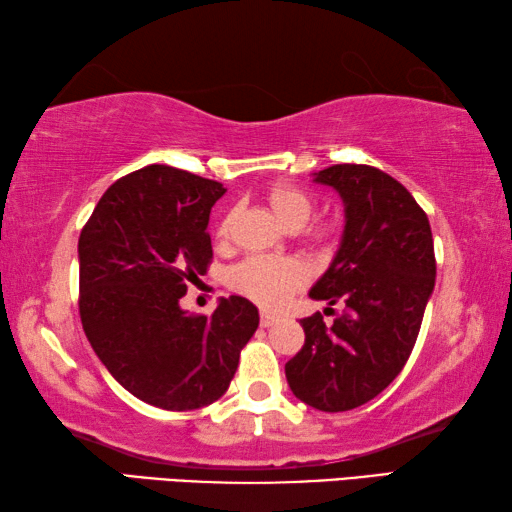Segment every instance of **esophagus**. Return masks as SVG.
I'll use <instances>...</instances> for the list:
<instances>
[{
  "label": "esophagus",
  "mask_w": 512,
  "mask_h": 512,
  "mask_svg": "<svg viewBox=\"0 0 512 512\" xmlns=\"http://www.w3.org/2000/svg\"><path fill=\"white\" fill-rule=\"evenodd\" d=\"M276 324V317L272 315V312H261V326L263 328H270Z\"/></svg>",
  "instance_id": "34e87169"
}]
</instances>
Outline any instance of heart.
Segmentation results:
<instances>
[{"label":"heart","mask_w":512,"mask_h":512,"mask_svg":"<svg viewBox=\"0 0 512 512\" xmlns=\"http://www.w3.org/2000/svg\"><path fill=\"white\" fill-rule=\"evenodd\" d=\"M272 209L285 227L301 229L315 213V200L297 184H276L267 193ZM229 236V218L220 222L218 238ZM328 229L317 227L315 238H326ZM308 279V270L299 258L290 256H249L245 261L231 267L229 285L247 299L261 303L265 308H274L299 290Z\"/></svg>","instance_id":"1"}]
</instances>
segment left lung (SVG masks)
<instances>
[{
    "mask_svg": "<svg viewBox=\"0 0 512 512\" xmlns=\"http://www.w3.org/2000/svg\"><path fill=\"white\" fill-rule=\"evenodd\" d=\"M344 200L342 242L310 299L346 303L330 326L301 319L306 344L285 364L294 396L319 411H348L398 378L414 351L434 292L436 258L427 213L380 168L335 164L315 173Z\"/></svg>",
    "mask_w": 512,
    "mask_h": 512,
    "instance_id": "8db88e82",
    "label": "left lung"
}]
</instances>
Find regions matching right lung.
<instances>
[{"mask_svg": "<svg viewBox=\"0 0 512 512\" xmlns=\"http://www.w3.org/2000/svg\"><path fill=\"white\" fill-rule=\"evenodd\" d=\"M220 182L150 164L107 188L80 231V321L98 360L134 398L168 411L211 405L229 389L258 328L242 297L211 317L179 299L213 258L211 206Z\"/></svg>", "mask_w": 512, "mask_h": 512, "instance_id": "1", "label": "right lung"}]
</instances>
